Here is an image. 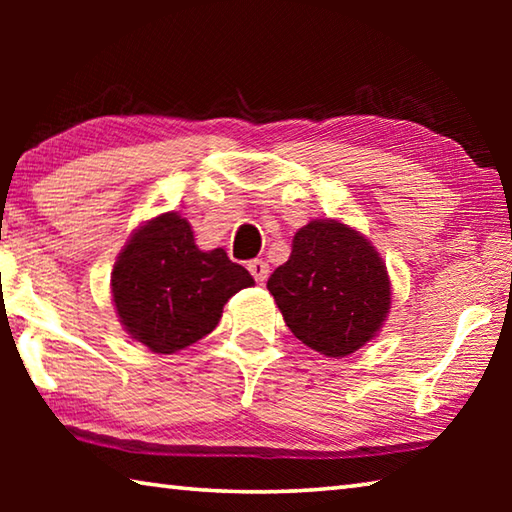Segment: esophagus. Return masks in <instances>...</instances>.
Returning <instances> with one entry per match:
<instances>
[{"mask_svg":"<svg viewBox=\"0 0 512 512\" xmlns=\"http://www.w3.org/2000/svg\"><path fill=\"white\" fill-rule=\"evenodd\" d=\"M248 271L259 284H264L268 273H271V266H268L264 259H253V262H248Z\"/></svg>","mask_w":512,"mask_h":512,"instance_id":"esophagus-1","label":"esophagus"}]
</instances>
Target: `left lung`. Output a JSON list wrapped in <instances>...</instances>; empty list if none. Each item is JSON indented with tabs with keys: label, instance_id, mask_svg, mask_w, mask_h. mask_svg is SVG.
Returning a JSON list of instances; mask_svg holds the SVG:
<instances>
[{
	"label": "left lung",
	"instance_id": "8db88e82",
	"mask_svg": "<svg viewBox=\"0 0 512 512\" xmlns=\"http://www.w3.org/2000/svg\"><path fill=\"white\" fill-rule=\"evenodd\" d=\"M268 291L298 341L325 357H348L370 343L391 314V277L377 248L336 219L296 232L287 264Z\"/></svg>",
	"mask_w": 512,
	"mask_h": 512
}]
</instances>
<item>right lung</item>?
<instances>
[{
  "mask_svg": "<svg viewBox=\"0 0 512 512\" xmlns=\"http://www.w3.org/2000/svg\"><path fill=\"white\" fill-rule=\"evenodd\" d=\"M255 280L223 248L201 250L180 212L133 230L110 275L112 305L133 341L176 354L219 325L225 302Z\"/></svg>",
  "mask_w": 512,
  "mask_h": 512,
  "instance_id": "obj_1",
  "label": "right lung"
}]
</instances>
